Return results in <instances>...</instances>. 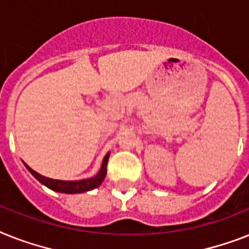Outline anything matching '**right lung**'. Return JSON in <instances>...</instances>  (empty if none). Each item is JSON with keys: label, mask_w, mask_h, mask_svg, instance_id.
<instances>
[{"label": "right lung", "mask_w": 249, "mask_h": 249, "mask_svg": "<svg viewBox=\"0 0 249 249\" xmlns=\"http://www.w3.org/2000/svg\"><path fill=\"white\" fill-rule=\"evenodd\" d=\"M108 157H110V152L104 157V161H102L100 171L94 177L88 178V179H82V180H57V179H51V178L43 177V175L38 174L37 171H34L33 169H30L26 163H24V165H25V167L29 170V173L40 184H43V185H46V187L52 189V191L60 192V193H66V195H75V193H83V192L92 191V189H94V188H97L98 185L102 184V181L106 178Z\"/></svg>", "instance_id": "right-lung-1"}]
</instances>
